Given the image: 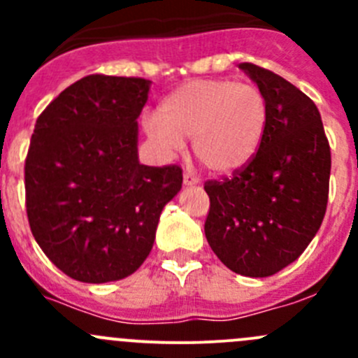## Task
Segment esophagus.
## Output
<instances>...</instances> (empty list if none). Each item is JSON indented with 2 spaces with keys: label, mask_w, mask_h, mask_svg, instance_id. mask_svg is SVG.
Wrapping results in <instances>:
<instances>
[{
  "label": "esophagus",
  "mask_w": 358,
  "mask_h": 358,
  "mask_svg": "<svg viewBox=\"0 0 358 358\" xmlns=\"http://www.w3.org/2000/svg\"><path fill=\"white\" fill-rule=\"evenodd\" d=\"M183 183H185L187 187H194V185H199L201 180L197 178L196 175H192V173H185V175H183Z\"/></svg>",
  "instance_id": "1"
}]
</instances>
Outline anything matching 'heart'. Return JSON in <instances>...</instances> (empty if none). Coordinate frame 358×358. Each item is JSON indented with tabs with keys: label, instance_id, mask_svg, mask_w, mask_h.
<instances>
[{
	"label": "heart",
	"instance_id": "obj_1",
	"mask_svg": "<svg viewBox=\"0 0 358 358\" xmlns=\"http://www.w3.org/2000/svg\"><path fill=\"white\" fill-rule=\"evenodd\" d=\"M268 103L256 86L230 79H196L159 106L150 135L171 147L192 138L208 171L232 175L255 159L265 138Z\"/></svg>",
	"mask_w": 358,
	"mask_h": 358
}]
</instances>
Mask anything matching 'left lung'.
Listing matches in <instances>:
<instances>
[{"mask_svg": "<svg viewBox=\"0 0 358 358\" xmlns=\"http://www.w3.org/2000/svg\"><path fill=\"white\" fill-rule=\"evenodd\" d=\"M268 103L255 159L223 182H206L204 234L232 272L268 277L299 258L322 225L331 149L315 103L272 71L239 64Z\"/></svg>", "mask_w": 358, "mask_h": 358, "instance_id": "obj_1", "label": "left lung"}]
</instances>
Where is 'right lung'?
Here are the masks:
<instances>
[{
	"label": "right lung",
	"mask_w": 358,
	"mask_h": 358,
	"mask_svg": "<svg viewBox=\"0 0 358 358\" xmlns=\"http://www.w3.org/2000/svg\"><path fill=\"white\" fill-rule=\"evenodd\" d=\"M150 81L93 74L38 117L25 159V208L36 243L71 279L102 284L140 268L182 168L138 161Z\"/></svg>",
	"instance_id": "add662e5"
}]
</instances>
